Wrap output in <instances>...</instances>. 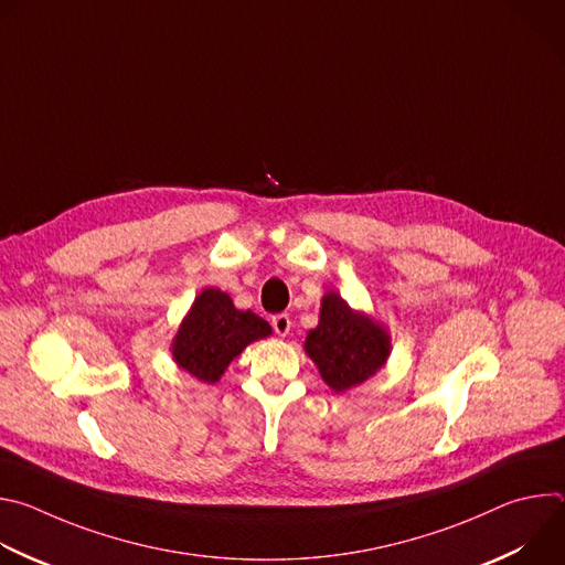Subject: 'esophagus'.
I'll list each match as a JSON object with an SVG mask.
<instances>
[{
	"label": "esophagus",
	"mask_w": 565,
	"mask_h": 565,
	"mask_svg": "<svg viewBox=\"0 0 565 565\" xmlns=\"http://www.w3.org/2000/svg\"><path fill=\"white\" fill-rule=\"evenodd\" d=\"M290 324H292V321H290V317L286 312H279V315L273 317V329H275V333L279 338H286L290 333Z\"/></svg>",
	"instance_id": "obj_1"
}]
</instances>
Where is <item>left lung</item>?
<instances>
[{
  "instance_id": "obj_1",
  "label": "left lung",
  "mask_w": 565,
  "mask_h": 565,
  "mask_svg": "<svg viewBox=\"0 0 565 565\" xmlns=\"http://www.w3.org/2000/svg\"><path fill=\"white\" fill-rule=\"evenodd\" d=\"M306 355L335 393H347L373 377L391 355L388 329L364 310L329 290L321 297L319 321L303 340Z\"/></svg>"
}]
</instances>
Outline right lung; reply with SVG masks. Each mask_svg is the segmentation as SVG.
<instances>
[{
	"label": "right lung",
	"instance_id": "right-lung-1",
	"mask_svg": "<svg viewBox=\"0 0 565 565\" xmlns=\"http://www.w3.org/2000/svg\"><path fill=\"white\" fill-rule=\"evenodd\" d=\"M268 335L273 329L266 319L253 310H238L227 292L207 286L194 297L170 351L179 369L216 384L234 358Z\"/></svg>",
	"mask_w": 565,
	"mask_h": 565
}]
</instances>
